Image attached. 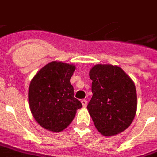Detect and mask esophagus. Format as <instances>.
Masks as SVG:
<instances>
[{"label": "esophagus", "mask_w": 157, "mask_h": 157, "mask_svg": "<svg viewBox=\"0 0 157 157\" xmlns=\"http://www.w3.org/2000/svg\"><path fill=\"white\" fill-rule=\"evenodd\" d=\"M81 103H82V105H83V107H86V106H87V100H86V99H82V100H81Z\"/></svg>", "instance_id": "34e87169"}]
</instances>
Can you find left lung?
<instances>
[{
    "label": "left lung",
    "mask_w": 157,
    "mask_h": 157,
    "mask_svg": "<svg viewBox=\"0 0 157 157\" xmlns=\"http://www.w3.org/2000/svg\"><path fill=\"white\" fill-rule=\"evenodd\" d=\"M93 96L87 109L99 132L111 136L132 123L137 108L135 83L120 67L97 64L91 68Z\"/></svg>",
    "instance_id": "1"
}]
</instances>
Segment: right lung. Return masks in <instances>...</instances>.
Listing matches in <instances>:
<instances>
[{"mask_svg": "<svg viewBox=\"0 0 157 157\" xmlns=\"http://www.w3.org/2000/svg\"><path fill=\"white\" fill-rule=\"evenodd\" d=\"M74 65L51 62L42 67L31 81L28 90L30 109L36 121L44 129L60 132L74 120L82 107L74 98L70 78Z\"/></svg>", "mask_w": 157, "mask_h": 157, "instance_id": "right-lung-1", "label": "right lung"}]
</instances>
